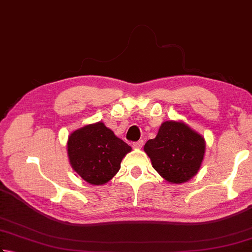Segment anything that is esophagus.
Masks as SVG:
<instances>
[{"instance_id":"esophagus-1","label":"esophagus","mask_w":252,"mask_h":252,"mask_svg":"<svg viewBox=\"0 0 252 252\" xmlns=\"http://www.w3.org/2000/svg\"><path fill=\"white\" fill-rule=\"evenodd\" d=\"M143 145H144V141H142V140L137 141V142H135V143H133V147H134V149H137V150L142 149Z\"/></svg>"}]
</instances>
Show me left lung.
I'll return each mask as SVG.
<instances>
[{"mask_svg":"<svg viewBox=\"0 0 252 252\" xmlns=\"http://www.w3.org/2000/svg\"><path fill=\"white\" fill-rule=\"evenodd\" d=\"M205 140L184 121L161 123L155 139L144 151L152 166L167 182L184 184L198 174L205 154Z\"/></svg>","mask_w":252,"mask_h":252,"instance_id":"left-lung-1","label":"left lung"}]
</instances>
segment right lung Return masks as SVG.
<instances>
[{
	"instance_id": "obj_1",
	"label": "right lung",
	"mask_w": 252,
	"mask_h": 252,
	"mask_svg": "<svg viewBox=\"0 0 252 252\" xmlns=\"http://www.w3.org/2000/svg\"><path fill=\"white\" fill-rule=\"evenodd\" d=\"M67 156L74 171L94 186H102L117 175L131 146L102 122L73 131L67 139Z\"/></svg>"
}]
</instances>
